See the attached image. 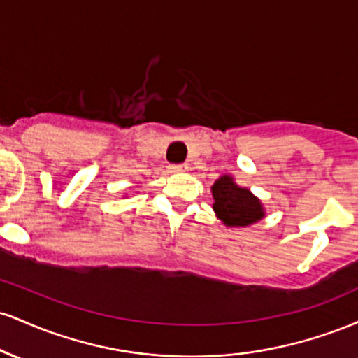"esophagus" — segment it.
I'll list each match as a JSON object with an SVG mask.
<instances>
[{
	"mask_svg": "<svg viewBox=\"0 0 358 358\" xmlns=\"http://www.w3.org/2000/svg\"><path fill=\"white\" fill-rule=\"evenodd\" d=\"M170 171H171V173H185V171H188V165H185V163H178V165H170Z\"/></svg>",
	"mask_w": 358,
	"mask_h": 358,
	"instance_id": "1",
	"label": "esophagus"
}]
</instances>
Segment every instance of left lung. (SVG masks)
I'll return each mask as SVG.
<instances>
[{"label":"left lung","mask_w":358,"mask_h":358,"mask_svg":"<svg viewBox=\"0 0 358 358\" xmlns=\"http://www.w3.org/2000/svg\"><path fill=\"white\" fill-rule=\"evenodd\" d=\"M213 212L227 227H248L266 215L261 200L249 188L239 187L231 175H222L212 185Z\"/></svg>","instance_id":"obj_1"}]
</instances>
